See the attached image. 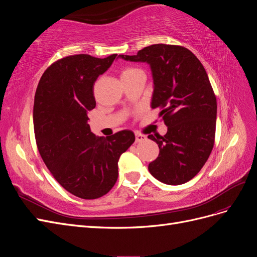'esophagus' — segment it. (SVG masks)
I'll use <instances>...</instances> for the list:
<instances>
[{
    "mask_svg": "<svg viewBox=\"0 0 257 257\" xmlns=\"http://www.w3.org/2000/svg\"><path fill=\"white\" fill-rule=\"evenodd\" d=\"M135 141H136V143L145 142V141H147V136L142 135V134H139V133H136L135 134Z\"/></svg>",
    "mask_w": 257,
    "mask_h": 257,
    "instance_id": "obj_1",
    "label": "esophagus"
}]
</instances>
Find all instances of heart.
<instances>
[{"label":"heart","instance_id":"obj_1","mask_svg":"<svg viewBox=\"0 0 257 257\" xmlns=\"http://www.w3.org/2000/svg\"><path fill=\"white\" fill-rule=\"evenodd\" d=\"M139 72H142V71H141V69H138V68H135V67H125V68H123L121 77L130 76V75H133V74H136V73H139Z\"/></svg>","mask_w":257,"mask_h":257}]
</instances>
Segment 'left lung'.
<instances>
[{
	"label": "left lung",
	"mask_w": 257,
	"mask_h": 257,
	"mask_svg": "<svg viewBox=\"0 0 257 257\" xmlns=\"http://www.w3.org/2000/svg\"><path fill=\"white\" fill-rule=\"evenodd\" d=\"M131 62H146L153 78L152 108L167 126L164 136L149 135L159 145V157L148 168L159 181L179 185L203 168L212 151L216 98L203 64L182 46L155 44L136 56L120 54Z\"/></svg>",
	"instance_id": "8db88e82"
}]
</instances>
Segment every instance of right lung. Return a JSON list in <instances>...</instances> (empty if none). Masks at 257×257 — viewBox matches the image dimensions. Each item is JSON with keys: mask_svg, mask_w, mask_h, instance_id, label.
Wrapping results in <instances>:
<instances>
[{"mask_svg": "<svg viewBox=\"0 0 257 257\" xmlns=\"http://www.w3.org/2000/svg\"><path fill=\"white\" fill-rule=\"evenodd\" d=\"M116 54L98 59L76 54L54 62L35 92L33 122L36 145L54 179L73 195L95 199L118 179L120 155L135 142L130 130L97 137L88 124L95 108L93 85Z\"/></svg>", "mask_w": 257, "mask_h": 257, "instance_id": "right-lung-1", "label": "right lung"}]
</instances>
